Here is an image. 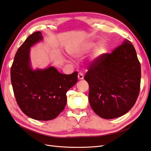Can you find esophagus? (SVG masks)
Segmentation results:
<instances>
[{
    "label": "esophagus",
    "instance_id": "1",
    "mask_svg": "<svg viewBox=\"0 0 151 151\" xmlns=\"http://www.w3.org/2000/svg\"><path fill=\"white\" fill-rule=\"evenodd\" d=\"M78 79L79 80H81V79H84V76L83 74V73L81 72H79L78 73Z\"/></svg>",
    "mask_w": 151,
    "mask_h": 151
}]
</instances>
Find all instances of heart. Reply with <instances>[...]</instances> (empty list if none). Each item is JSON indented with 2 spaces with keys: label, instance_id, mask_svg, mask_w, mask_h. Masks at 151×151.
Wrapping results in <instances>:
<instances>
[{
  "label": "heart",
  "instance_id": "b5f03b06",
  "mask_svg": "<svg viewBox=\"0 0 151 151\" xmlns=\"http://www.w3.org/2000/svg\"><path fill=\"white\" fill-rule=\"evenodd\" d=\"M95 45V44L93 43H90L86 47V50H89L90 49H92L93 47ZM106 51V48L104 44L102 42L99 43L97 45H96L95 48V50L93 51V60H97V59L99 58L101 56H102Z\"/></svg>",
  "mask_w": 151,
  "mask_h": 151
}]
</instances>
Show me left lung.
<instances>
[{"label": "left lung", "instance_id": "1", "mask_svg": "<svg viewBox=\"0 0 151 151\" xmlns=\"http://www.w3.org/2000/svg\"><path fill=\"white\" fill-rule=\"evenodd\" d=\"M84 79L89 84L91 108L97 115L112 119L127 113L140 89L141 66L131 42L126 39L111 54L95 60Z\"/></svg>", "mask_w": 151, "mask_h": 151}]
</instances>
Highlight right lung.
Here are the masks:
<instances>
[{"mask_svg": "<svg viewBox=\"0 0 151 151\" xmlns=\"http://www.w3.org/2000/svg\"><path fill=\"white\" fill-rule=\"evenodd\" d=\"M43 40L35 32L18 49L11 68L14 97L22 111L31 119L47 121L57 117L67 104V91L78 82V72L63 74L53 67L34 70L30 49Z\"/></svg>", "mask_w": 151, "mask_h": 151, "instance_id": "obj_1", "label": "right lung"}]
</instances>
